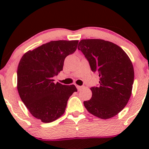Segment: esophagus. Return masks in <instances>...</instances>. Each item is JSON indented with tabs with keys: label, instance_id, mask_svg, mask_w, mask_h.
<instances>
[{
	"label": "esophagus",
	"instance_id": "34e87169",
	"mask_svg": "<svg viewBox=\"0 0 149 149\" xmlns=\"http://www.w3.org/2000/svg\"><path fill=\"white\" fill-rule=\"evenodd\" d=\"M76 88L78 89V90H80L81 89H83L84 88V86H80V85H76Z\"/></svg>",
	"mask_w": 149,
	"mask_h": 149
}]
</instances>
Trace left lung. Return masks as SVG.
<instances>
[{"instance_id":"8db88e82","label":"left lung","mask_w":149,"mask_h":149,"mask_svg":"<svg viewBox=\"0 0 149 149\" xmlns=\"http://www.w3.org/2000/svg\"><path fill=\"white\" fill-rule=\"evenodd\" d=\"M78 49L100 78L99 86L90 88L92 98L84 102L85 107L100 118L113 117L130 98L134 76L130 59L118 45L102 39H83Z\"/></svg>"}]
</instances>
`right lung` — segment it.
I'll list each match as a JSON object with an SVG mask.
<instances>
[{
    "mask_svg": "<svg viewBox=\"0 0 149 149\" xmlns=\"http://www.w3.org/2000/svg\"><path fill=\"white\" fill-rule=\"evenodd\" d=\"M78 40H54L29 50L17 67V90L33 117L51 123L64 113L74 85L54 83L63 70L65 58L76 50Z\"/></svg>",
    "mask_w": 149,
    "mask_h": 149,
    "instance_id": "add662e5",
    "label": "right lung"
}]
</instances>
